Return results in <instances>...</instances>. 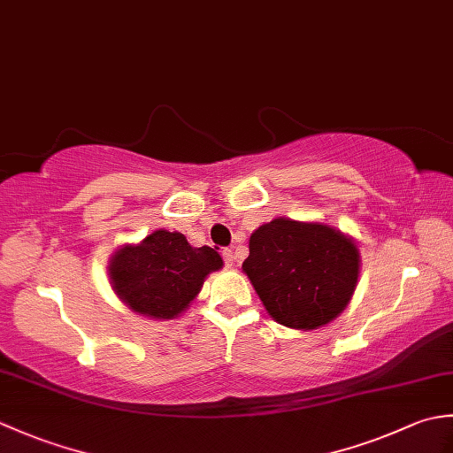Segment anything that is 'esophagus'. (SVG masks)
I'll return each mask as SVG.
<instances>
[{
	"mask_svg": "<svg viewBox=\"0 0 453 453\" xmlns=\"http://www.w3.org/2000/svg\"><path fill=\"white\" fill-rule=\"evenodd\" d=\"M221 257H224V261H226L227 266H234V265H235V253H234V249H224V251H221Z\"/></svg>",
	"mask_w": 453,
	"mask_h": 453,
	"instance_id": "esophagus-1",
	"label": "esophagus"
}]
</instances>
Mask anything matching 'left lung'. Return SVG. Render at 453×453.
<instances>
[{"instance_id": "8db88e82", "label": "left lung", "mask_w": 453, "mask_h": 453, "mask_svg": "<svg viewBox=\"0 0 453 453\" xmlns=\"http://www.w3.org/2000/svg\"><path fill=\"white\" fill-rule=\"evenodd\" d=\"M243 273L276 323L311 331L346 310L358 284L360 253L331 226L276 218L249 239Z\"/></svg>"}]
</instances>
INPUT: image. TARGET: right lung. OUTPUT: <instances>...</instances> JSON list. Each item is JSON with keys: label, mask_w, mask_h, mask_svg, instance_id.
<instances>
[{"label": "right lung", "mask_w": 453, "mask_h": 453, "mask_svg": "<svg viewBox=\"0 0 453 453\" xmlns=\"http://www.w3.org/2000/svg\"><path fill=\"white\" fill-rule=\"evenodd\" d=\"M221 266L216 249L192 247L182 234L157 229L112 255L109 280L132 311L150 319H175L188 310L206 276Z\"/></svg>", "instance_id": "1"}]
</instances>
